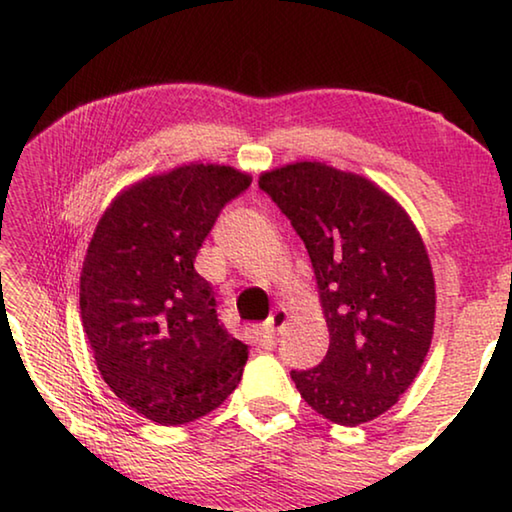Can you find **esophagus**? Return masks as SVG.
<instances>
[{"instance_id":"obj_1","label":"esophagus","mask_w":512,"mask_h":512,"mask_svg":"<svg viewBox=\"0 0 512 512\" xmlns=\"http://www.w3.org/2000/svg\"><path fill=\"white\" fill-rule=\"evenodd\" d=\"M289 323V312L285 310V307H275L273 310V314L269 316V319H266V323H264V330H266V335H280L282 330H285V326Z\"/></svg>"}]
</instances>
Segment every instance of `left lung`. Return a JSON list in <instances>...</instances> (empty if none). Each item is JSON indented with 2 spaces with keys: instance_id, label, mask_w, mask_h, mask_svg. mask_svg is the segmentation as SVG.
I'll return each instance as SVG.
<instances>
[{
  "instance_id": "1",
  "label": "left lung",
  "mask_w": 512,
  "mask_h": 512,
  "mask_svg": "<svg viewBox=\"0 0 512 512\" xmlns=\"http://www.w3.org/2000/svg\"><path fill=\"white\" fill-rule=\"evenodd\" d=\"M305 241L330 332L319 367L291 371L312 410L339 426L387 412L433 342L435 278L410 214L369 177L323 161L259 175Z\"/></svg>"
}]
</instances>
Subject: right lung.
<instances>
[{"label":"right lung","mask_w":512,"mask_h":512,"mask_svg":"<svg viewBox=\"0 0 512 512\" xmlns=\"http://www.w3.org/2000/svg\"><path fill=\"white\" fill-rule=\"evenodd\" d=\"M250 182L243 170L200 161L148 175L111 200L88 243L79 314L97 371L161 426L205 417L241 380L248 344L218 323L193 259Z\"/></svg>","instance_id":"right-lung-1"}]
</instances>
